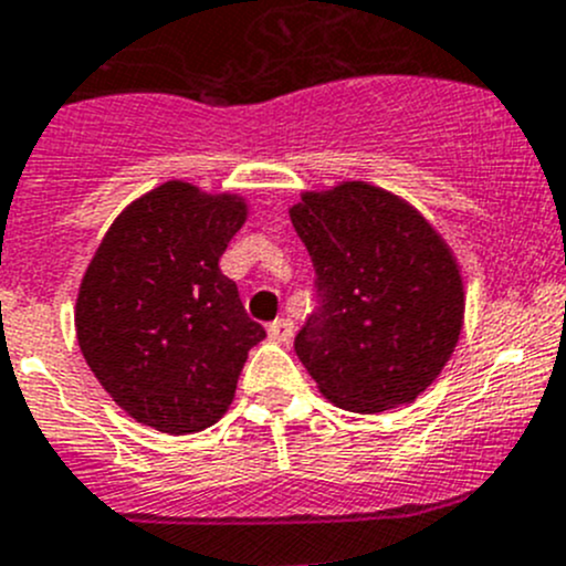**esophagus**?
I'll return each instance as SVG.
<instances>
[{"label": "esophagus", "instance_id": "obj_1", "mask_svg": "<svg viewBox=\"0 0 566 566\" xmlns=\"http://www.w3.org/2000/svg\"><path fill=\"white\" fill-rule=\"evenodd\" d=\"M295 334V323L290 321V317H279V321H273L271 326H268V337L273 339V343H287V339H293Z\"/></svg>", "mask_w": 566, "mask_h": 566}]
</instances>
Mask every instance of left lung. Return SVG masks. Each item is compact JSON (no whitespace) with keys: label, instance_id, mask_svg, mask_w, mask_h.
Listing matches in <instances>:
<instances>
[{"label":"left lung","instance_id":"1","mask_svg":"<svg viewBox=\"0 0 566 566\" xmlns=\"http://www.w3.org/2000/svg\"><path fill=\"white\" fill-rule=\"evenodd\" d=\"M290 221L315 265L317 310L295 354L317 389L359 415L411 403L462 334L453 251L409 201L367 182L306 190Z\"/></svg>","mask_w":566,"mask_h":566}]
</instances>
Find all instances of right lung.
<instances>
[{"mask_svg":"<svg viewBox=\"0 0 566 566\" xmlns=\"http://www.w3.org/2000/svg\"><path fill=\"white\" fill-rule=\"evenodd\" d=\"M249 218L238 193L171 182L132 201L98 243L76 295V343L109 398L163 434L227 415L265 337L218 260Z\"/></svg>","mask_w":566,"mask_h":566,"instance_id":"add662e5","label":"right lung"}]
</instances>
